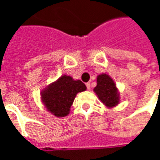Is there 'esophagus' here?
<instances>
[{"mask_svg":"<svg viewBox=\"0 0 160 160\" xmlns=\"http://www.w3.org/2000/svg\"><path fill=\"white\" fill-rule=\"evenodd\" d=\"M86 87H87V90H90V89H91V86H90V83H86Z\"/></svg>","mask_w":160,"mask_h":160,"instance_id":"34e87169","label":"esophagus"}]
</instances>
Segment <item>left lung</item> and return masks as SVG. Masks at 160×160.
Masks as SVG:
<instances>
[{"instance_id":"left-lung-1","label":"left lung","mask_w":160,"mask_h":160,"mask_svg":"<svg viewBox=\"0 0 160 160\" xmlns=\"http://www.w3.org/2000/svg\"><path fill=\"white\" fill-rule=\"evenodd\" d=\"M94 92L109 109L115 107L119 103V93L116 85L107 74L103 73L98 75L97 85L94 88Z\"/></svg>"}]
</instances>
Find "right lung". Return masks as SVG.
Masks as SVG:
<instances>
[{"label": "right lung", "mask_w": 160, "mask_h": 160, "mask_svg": "<svg viewBox=\"0 0 160 160\" xmlns=\"http://www.w3.org/2000/svg\"><path fill=\"white\" fill-rule=\"evenodd\" d=\"M85 90L86 86L81 80H75L70 75H63L44 88L41 93V101L55 116L65 117L70 113L76 95Z\"/></svg>", "instance_id": "1"}]
</instances>
